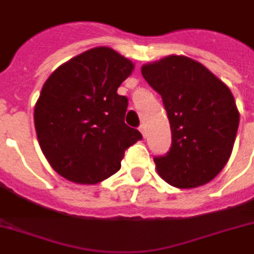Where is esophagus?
Wrapping results in <instances>:
<instances>
[{
    "mask_svg": "<svg viewBox=\"0 0 254 254\" xmlns=\"http://www.w3.org/2000/svg\"><path fill=\"white\" fill-rule=\"evenodd\" d=\"M138 129H140V132L142 133V136H144V137H146V128H145V126L141 125L140 127H138Z\"/></svg>",
    "mask_w": 254,
    "mask_h": 254,
    "instance_id": "esophagus-1",
    "label": "esophagus"
}]
</instances>
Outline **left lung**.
<instances>
[{
    "label": "left lung",
    "mask_w": 254,
    "mask_h": 254,
    "mask_svg": "<svg viewBox=\"0 0 254 254\" xmlns=\"http://www.w3.org/2000/svg\"><path fill=\"white\" fill-rule=\"evenodd\" d=\"M141 73L162 96L172 132L170 150L154 157L159 176L180 189L209 183L230 158L239 127L231 91L186 56H167Z\"/></svg>",
    "instance_id": "left-lung-1"
}]
</instances>
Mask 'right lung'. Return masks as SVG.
Listing matches in <instances>:
<instances>
[{
	"label": "right lung",
	"mask_w": 254,
	"mask_h": 254,
	"mask_svg": "<svg viewBox=\"0 0 254 254\" xmlns=\"http://www.w3.org/2000/svg\"><path fill=\"white\" fill-rule=\"evenodd\" d=\"M133 64L109 47L91 49L56 69L43 84L34 126L54 170L77 184H97L121 168L141 140L125 123L128 99L117 90Z\"/></svg>",
	"instance_id": "add662e5"
}]
</instances>
